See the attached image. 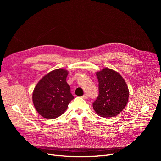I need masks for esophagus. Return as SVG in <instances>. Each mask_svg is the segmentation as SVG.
Listing matches in <instances>:
<instances>
[{"label":"esophagus","instance_id":"1","mask_svg":"<svg viewBox=\"0 0 161 161\" xmlns=\"http://www.w3.org/2000/svg\"><path fill=\"white\" fill-rule=\"evenodd\" d=\"M82 98L84 99H86L87 98H88V95H87L86 94H85L83 96H82Z\"/></svg>","mask_w":161,"mask_h":161}]
</instances>
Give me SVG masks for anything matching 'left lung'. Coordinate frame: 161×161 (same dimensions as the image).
Returning <instances> with one entry per match:
<instances>
[{
  "label": "left lung",
  "mask_w": 161,
  "mask_h": 161,
  "mask_svg": "<svg viewBox=\"0 0 161 161\" xmlns=\"http://www.w3.org/2000/svg\"><path fill=\"white\" fill-rule=\"evenodd\" d=\"M99 81V95L92 103L96 113L103 118L115 117L125 108L128 101L129 90L119 73L103 69L96 73Z\"/></svg>",
  "instance_id": "left-lung-1"
}]
</instances>
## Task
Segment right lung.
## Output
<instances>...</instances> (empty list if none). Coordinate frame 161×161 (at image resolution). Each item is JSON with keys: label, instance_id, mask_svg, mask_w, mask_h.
I'll list each match as a JSON object with an SVG mask.
<instances>
[{"label": "right lung", "instance_id": "add662e5", "mask_svg": "<svg viewBox=\"0 0 161 161\" xmlns=\"http://www.w3.org/2000/svg\"><path fill=\"white\" fill-rule=\"evenodd\" d=\"M69 72L58 69L47 73L34 88L32 99L38 114L46 119H54L64 114L74 99L66 82Z\"/></svg>", "mask_w": 161, "mask_h": 161}]
</instances>
